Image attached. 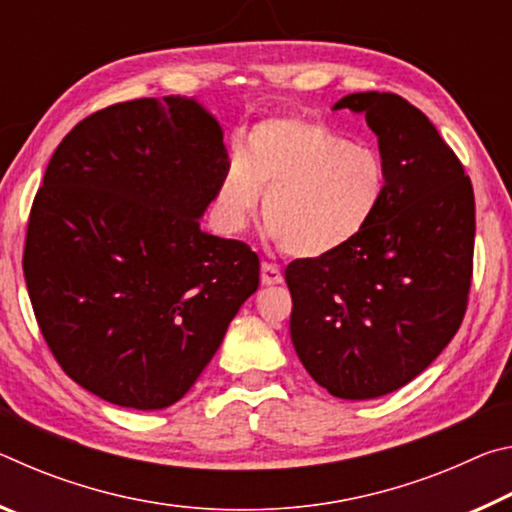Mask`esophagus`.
<instances>
[{"mask_svg":"<svg viewBox=\"0 0 512 512\" xmlns=\"http://www.w3.org/2000/svg\"><path fill=\"white\" fill-rule=\"evenodd\" d=\"M282 280H284V275H282L280 268H277L275 264L262 262V284L271 287V284H280Z\"/></svg>","mask_w":512,"mask_h":512,"instance_id":"obj_1","label":"esophagus"}]
</instances>
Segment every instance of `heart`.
I'll return each mask as SVG.
<instances>
[{
    "instance_id": "b5f03b06",
    "label": "heart",
    "mask_w": 512,
    "mask_h": 512,
    "mask_svg": "<svg viewBox=\"0 0 512 512\" xmlns=\"http://www.w3.org/2000/svg\"><path fill=\"white\" fill-rule=\"evenodd\" d=\"M386 183V164L370 146L352 144L314 119H266L225 167L214 216L223 232L237 235L264 192L268 235L284 253L316 259L366 230Z\"/></svg>"
}]
</instances>
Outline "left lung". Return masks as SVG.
I'll return each instance as SVG.
<instances>
[{
  "label": "left lung",
  "instance_id": "1",
  "mask_svg": "<svg viewBox=\"0 0 512 512\" xmlns=\"http://www.w3.org/2000/svg\"><path fill=\"white\" fill-rule=\"evenodd\" d=\"M366 115L388 183L377 214L332 255L287 266L291 341L302 366L343 400L393 393L463 323L472 287L474 189L422 110L393 92H357L334 110Z\"/></svg>",
  "mask_w": 512,
  "mask_h": 512
}]
</instances>
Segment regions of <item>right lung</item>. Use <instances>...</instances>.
Segmentation results:
<instances>
[{"instance_id": "1", "label": "right lung", "mask_w": 512, "mask_h": 512, "mask_svg": "<svg viewBox=\"0 0 512 512\" xmlns=\"http://www.w3.org/2000/svg\"><path fill=\"white\" fill-rule=\"evenodd\" d=\"M228 167L194 99H133L79 121L33 198L24 280L58 366L101 400L178 402L259 287L248 244L201 230Z\"/></svg>"}]
</instances>
